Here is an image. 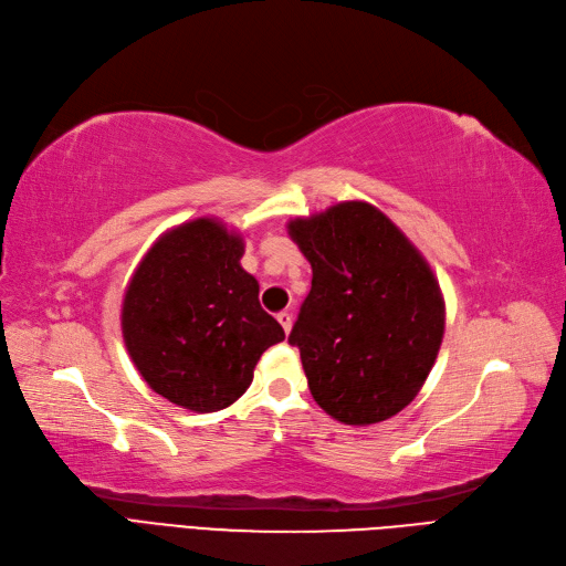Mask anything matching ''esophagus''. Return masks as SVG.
Wrapping results in <instances>:
<instances>
[{
	"label": "esophagus",
	"instance_id": "1",
	"mask_svg": "<svg viewBox=\"0 0 566 566\" xmlns=\"http://www.w3.org/2000/svg\"><path fill=\"white\" fill-rule=\"evenodd\" d=\"M276 318H279V323L283 325L285 333H290V329H292V314H290V311H281V314H279Z\"/></svg>",
	"mask_w": 566,
	"mask_h": 566
}]
</instances>
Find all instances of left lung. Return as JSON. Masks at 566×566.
<instances>
[{"label": "left lung", "mask_w": 566, "mask_h": 566, "mask_svg": "<svg viewBox=\"0 0 566 566\" xmlns=\"http://www.w3.org/2000/svg\"><path fill=\"white\" fill-rule=\"evenodd\" d=\"M314 279L287 342L308 391L348 426L391 419L438 358L444 300L431 266L384 212L342 201L287 224Z\"/></svg>", "instance_id": "left-lung-1"}]
</instances>
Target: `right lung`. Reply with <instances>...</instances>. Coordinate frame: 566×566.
<instances>
[{"mask_svg":"<svg viewBox=\"0 0 566 566\" xmlns=\"http://www.w3.org/2000/svg\"><path fill=\"white\" fill-rule=\"evenodd\" d=\"M241 258V233L199 218L166 231L126 287L122 333L130 360L151 391L191 412L237 402L260 356L285 339Z\"/></svg>","mask_w":566,"mask_h":566,"instance_id":"1","label":"right lung"}]
</instances>
